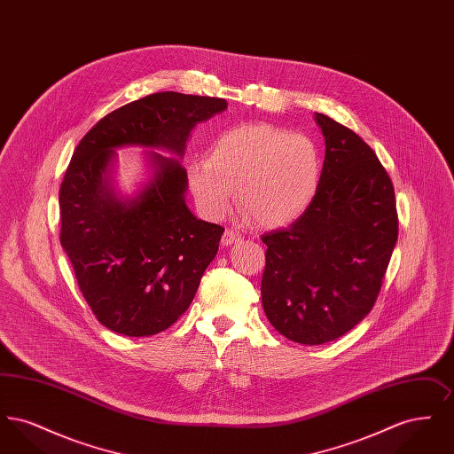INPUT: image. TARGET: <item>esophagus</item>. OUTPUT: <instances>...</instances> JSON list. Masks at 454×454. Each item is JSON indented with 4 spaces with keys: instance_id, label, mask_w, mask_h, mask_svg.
<instances>
[{
    "instance_id": "34e87169",
    "label": "esophagus",
    "mask_w": 454,
    "mask_h": 454,
    "mask_svg": "<svg viewBox=\"0 0 454 454\" xmlns=\"http://www.w3.org/2000/svg\"><path fill=\"white\" fill-rule=\"evenodd\" d=\"M241 239V235L235 231V230H226L224 233H223V238H221V243L224 245V247H228V245H233V243H237Z\"/></svg>"
}]
</instances>
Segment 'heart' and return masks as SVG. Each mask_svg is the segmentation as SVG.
<instances>
[{
    "label": "heart",
    "instance_id": "1",
    "mask_svg": "<svg viewBox=\"0 0 454 454\" xmlns=\"http://www.w3.org/2000/svg\"><path fill=\"white\" fill-rule=\"evenodd\" d=\"M324 173L313 139L265 122L238 124L213 139L206 161L187 165L200 209L221 216L237 189L238 207L255 226L278 230L311 207Z\"/></svg>",
    "mask_w": 454,
    "mask_h": 454
}]
</instances>
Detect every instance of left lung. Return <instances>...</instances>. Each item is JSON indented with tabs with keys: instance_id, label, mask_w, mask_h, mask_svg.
Instances as JSON below:
<instances>
[{
	"instance_id": "left-lung-1",
	"label": "left lung",
	"mask_w": 454,
	"mask_h": 454,
	"mask_svg": "<svg viewBox=\"0 0 454 454\" xmlns=\"http://www.w3.org/2000/svg\"><path fill=\"white\" fill-rule=\"evenodd\" d=\"M325 137L320 189L304 216L262 235V304L286 339L320 346L372 309L398 238L395 189L376 153L315 114Z\"/></svg>"
}]
</instances>
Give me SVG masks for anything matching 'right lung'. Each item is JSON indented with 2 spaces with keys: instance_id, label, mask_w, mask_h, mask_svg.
Masks as SVG:
<instances>
[{
  "instance_id": "right-lung-1",
  "label": "right lung",
  "mask_w": 454,
  "mask_h": 454,
  "mask_svg": "<svg viewBox=\"0 0 454 454\" xmlns=\"http://www.w3.org/2000/svg\"><path fill=\"white\" fill-rule=\"evenodd\" d=\"M226 107L216 97L153 93L107 114L73 153L59 189V239L83 298L108 330L150 337L172 326L224 231L189 211L187 172L160 153L148 154L150 184L136 199H121L108 182L114 150L136 145L182 156L195 124Z\"/></svg>"
}]
</instances>
